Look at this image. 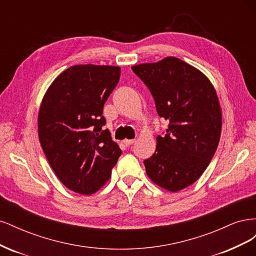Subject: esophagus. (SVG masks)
<instances>
[{"mask_svg": "<svg viewBox=\"0 0 256 256\" xmlns=\"http://www.w3.org/2000/svg\"><path fill=\"white\" fill-rule=\"evenodd\" d=\"M122 142H124V144H125L126 146H129V145H132L136 142V140H134V138H130V140L126 138V140H124Z\"/></svg>", "mask_w": 256, "mask_h": 256, "instance_id": "esophagus-1", "label": "esophagus"}]
</instances>
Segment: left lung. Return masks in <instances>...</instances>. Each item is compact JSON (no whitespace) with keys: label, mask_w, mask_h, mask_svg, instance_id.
Masks as SVG:
<instances>
[{"label":"left lung","mask_w":256,"mask_h":256,"mask_svg":"<svg viewBox=\"0 0 256 256\" xmlns=\"http://www.w3.org/2000/svg\"><path fill=\"white\" fill-rule=\"evenodd\" d=\"M131 69L152 92L158 115L170 122L166 134L157 136L152 156L144 160L146 174L171 192L187 188L204 173L220 141L222 113L214 85L173 56Z\"/></svg>","instance_id":"1"}]
</instances>
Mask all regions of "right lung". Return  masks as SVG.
Masks as SVG:
<instances>
[{
    "instance_id": "1",
    "label": "right lung",
    "mask_w": 256,
    "mask_h": 256,
    "mask_svg": "<svg viewBox=\"0 0 256 256\" xmlns=\"http://www.w3.org/2000/svg\"><path fill=\"white\" fill-rule=\"evenodd\" d=\"M120 68L69 67L52 82L38 113V136L52 170L65 187L92 194L109 180L122 150L106 129L104 104Z\"/></svg>"
}]
</instances>
